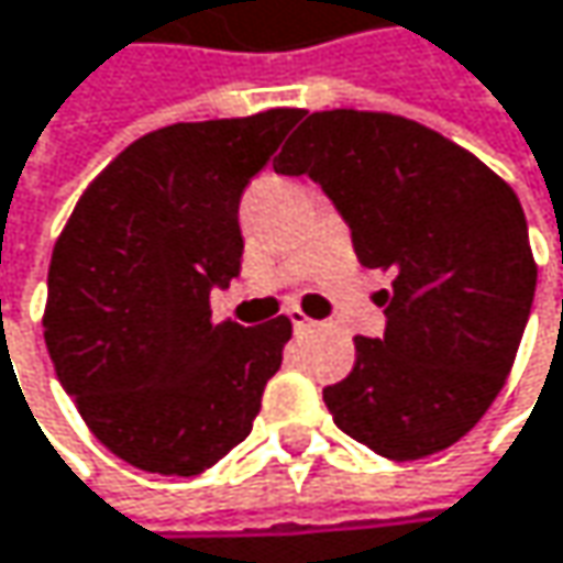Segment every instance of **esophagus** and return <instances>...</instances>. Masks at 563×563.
Returning <instances> with one entry per match:
<instances>
[{
    "label": "esophagus",
    "mask_w": 563,
    "mask_h": 563,
    "mask_svg": "<svg viewBox=\"0 0 563 563\" xmlns=\"http://www.w3.org/2000/svg\"><path fill=\"white\" fill-rule=\"evenodd\" d=\"M289 322H292V329H296V332H309V329L316 325V322H312L306 312H299V309H292V312H289Z\"/></svg>",
    "instance_id": "esophagus-1"
}]
</instances>
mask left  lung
<instances>
[{
  "instance_id": "obj_1",
  "label": "left lung",
  "mask_w": 563,
  "mask_h": 563,
  "mask_svg": "<svg viewBox=\"0 0 563 563\" xmlns=\"http://www.w3.org/2000/svg\"><path fill=\"white\" fill-rule=\"evenodd\" d=\"M274 170L316 179L357 261L389 271L384 338H354V367L322 399L334 426L389 461L471 432L506 384L536 296L519 196L481 157L389 112H312Z\"/></svg>"
}]
</instances>
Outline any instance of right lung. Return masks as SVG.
<instances>
[{
    "label": "right lung",
    "instance_id": "1",
    "mask_svg": "<svg viewBox=\"0 0 563 563\" xmlns=\"http://www.w3.org/2000/svg\"><path fill=\"white\" fill-rule=\"evenodd\" d=\"M302 109L177 122L129 144L79 196L44 306L57 380L115 457L192 477L241 444L292 322H212L241 271L238 202Z\"/></svg>",
    "mask_w": 563,
    "mask_h": 563
}]
</instances>
